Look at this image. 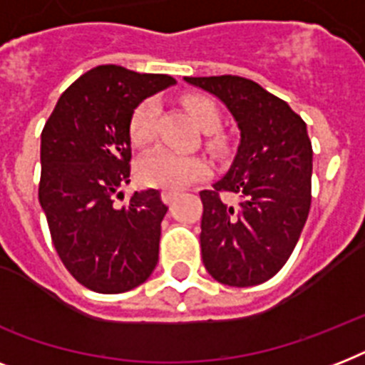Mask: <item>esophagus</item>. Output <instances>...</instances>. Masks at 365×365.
<instances>
[{
	"label": "esophagus",
	"mask_w": 365,
	"mask_h": 365,
	"mask_svg": "<svg viewBox=\"0 0 365 365\" xmlns=\"http://www.w3.org/2000/svg\"><path fill=\"white\" fill-rule=\"evenodd\" d=\"M176 197L178 193H174V191H163V193H160V199L165 200L166 205H172V202L176 200Z\"/></svg>",
	"instance_id": "1"
}]
</instances>
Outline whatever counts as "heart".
<instances>
[{
  "instance_id": "b5f03b06",
  "label": "heart",
  "mask_w": 365,
  "mask_h": 365,
  "mask_svg": "<svg viewBox=\"0 0 365 365\" xmlns=\"http://www.w3.org/2000/svg\"><path fill=\"white\" fill-rule=\"evenodd\" d=\"M183 104L187 108L189 115L193 117V121L202 130L216 132L220 128L222 111L216 106V102H212L206 96L191 94L183 100ZM157 117H159V102L153 98L143 100L132 113L130 126H128L132 143L145 145L153 140ZM208 145L214 151H222L225 148V142L222 138L212 136L208 140ZM206 174H208V165H206L205 159L195 157V155L176 153V151L165 148L149 151L138 163V178L145 185L166 189V191H180V189L187 187L197 180H200V178H205Z\"/></svg>"
}]
</instances>
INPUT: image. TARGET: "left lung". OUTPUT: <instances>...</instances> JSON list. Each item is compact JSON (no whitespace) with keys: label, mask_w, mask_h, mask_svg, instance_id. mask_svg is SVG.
<instances>
[{"label":"left lung","mask_w":365,"mask_h":365,"mask_svg":"<svg viewBox=\"0 0 365 365\" xmlns=\"http://www.w3.org/2000/svg\"><path fill=\"white\" fill-rule=\"evenodd\" d=\"M183 79L223 102L240 130L225 176L200 191L202 263L227 286L265 282L292 255L311 208L312 145L305 121L284 100L244 77ZM222 192L240 200L229 205Z\"/></svg>","instance_id":"left-lung-1"}]
</instances>
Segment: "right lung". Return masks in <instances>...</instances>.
<instances>
[{"instance_id":"1","label":"right lung","mask_w":365,"mask_h":365,"mask_svg":"<svg viewBox=\"0 0 365 365\" xmlns=\"http://www.w3.org/2000/svg\"><path fill=\"white\" fill-rule=\"evenodd\" d=\"M176 85L165 73L98 66L68 87L41 132L39 205L60 259L77 282L123 294L151 277L168 206L157 189L113 205L130 182L132 113Z\"/></svg>"}]
</instances>
